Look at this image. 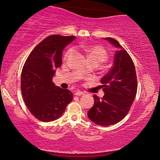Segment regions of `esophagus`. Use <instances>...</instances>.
I'll use <instances>...</instances> for the list:
<instances>
[{
  "label": "esophagus",
  "instance_id": "1",
  "mask_svg": "<svg viewBox=\"0 0 160 160\" xmlns=\"http://www.w3.org/2000/svg\"><path fill=\"white\" fill-rule=\"evenodd\" d=\"M74 94H75V95H78V96H80V95H83L84 93L82 92H81V91H79V90H78V91H76V92H75Z\"/></svg>",
  "mask_w": 160,
  "mask_h": 160
}]
</instances>
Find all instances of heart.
<instances>
[{
  "label": "heart",
  "mask_w": 160,
  "mask_h": 160,
  "mask_svg": "<svg viewBox=\"0 0 160 160\" xmlns=\"http://www.w3.org/2000/svg\"><path fill=\"white\" fill-rule=\"evenodd\" d=\"M83 50L87 53L88 58H89L90 62H95L97 63H102L107 59V52L105 49L102 48L100 46H88V47H84ZM74 49L73 48H70L66 51L64 56V59H67L68 57L72 54ZM83 72H87L88 69L84 68L82 70Z\"/></svg>",
  "instance_id": "1"
}]
</instances>
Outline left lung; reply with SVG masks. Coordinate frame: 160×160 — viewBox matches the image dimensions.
<instances>
[{"label": "left lung", "mask_w": 160, "mask_h": 160, "mask_svg": "<svg viewBox=\"0 0 160 160\" xmlns=\"http://www.w3.org/2000/svg\"><path fill=\"white\" fill-rule=\"evenodd\" d=\"M117 47L113 66L101 80L104 95H94L95 103L88 111L89 120L100 126H111L126 117L135 100L138 82L135 65L131 56L117 40L105 38Z\"/></svg>", "instance_id": "8db88e82"}]
</instances>
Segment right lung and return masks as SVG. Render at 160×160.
I'll list each match as a JSON object with an SVG mask.
<instances>
[{"label": "right lung", "mask_w": 160, "mask_h": 160, "mask_svg": "<svg viewBox=\"0 0 160 160\" xmlns=\"http://www.w3.org/2000/svg\"><path fill=\"white\" fill-rule=\"evenodd\" d=\"M74 36H48L34 47L21 74V90L28 109L35 118L50 122L59 118L73 93L55 86L52 78L62 63L63 49Z\"/></svg>", "instance_id": "add662e5"}]
</instances>
